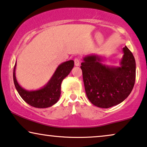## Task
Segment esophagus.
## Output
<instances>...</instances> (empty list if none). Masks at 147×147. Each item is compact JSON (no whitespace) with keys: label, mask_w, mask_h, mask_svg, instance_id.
Segmentation results:
<instances>
[{"label":"esophagus","mask_w":147,"mask_h":147,"mask_svg":"<svg viewBox=\"0 0 147 147\" xmlns=\"http://www.w3.org/2000/svg\"><path fill=\"white\" fill-rule=\"evenodd\" d=\"M74 62H75V66H79L80 65V62H81V60L79 58H76L75 60H74Z\"/></svg>","instance_id":"esophagus-1"}]
</instances>
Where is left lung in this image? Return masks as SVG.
Returning <instances> with one entry per match:
<instances>
[{"instance_id":"8db88e82","label":"left lung","mask_w":147,"mask_h":147,"mask_svg":"<svg viewBox=\"0 0 147 147\" xmlns=\"http://www.w3.org/2000/svg\"><path fill=\"white\" fill-rule=\"evenodd\" d=\"M120 66L101 63L102 58L89 55L83 58L81 68L86 95L94 105L109 108L125 100L134 87L136 62L130 50L125 46Z\"/></svg>"}]
</instances>
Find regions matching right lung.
<instances>
[{"label":"right lung","instance_id":"add662e5","mask_svg":"<svg viewBox=\"0 0 147 147\" xmlns=\"http://www.w3.org/2000/svg\"><path fill=\"white\" fill-rule=\"evenodd\" d=\"M73 67V60L63 62L58 66L53 76L44 87L36 91H27L21 87L17 81L15 63L13 70V81L17 92L25 102L37 108H46L57 103L61 93L62 81L67 77Z\"/></svg>","mask_w":147,"mask_h":147}]
</instances>
